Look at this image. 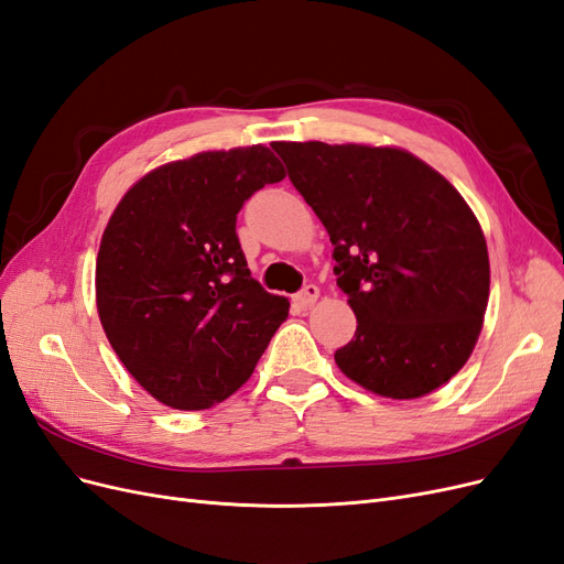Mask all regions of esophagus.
Listing matches in <instances>:
<instances>
[{
    "label": "esophagus",
    "instance_id": "1",
    "mask_svg": "<svg viewBox=\"0 0 564 564\" xmlns=\"http://www.w3.org/2000/svg\"><path fill=\"white\" fill-rule=\"evenodd\" d=\"M317 296H319V289L315 284H305L294 296V303L299 305V308H311V305L317 301Z\"/></svg>",
    "mask_w": 564,
    "mask_h": 564
}]
</instances>
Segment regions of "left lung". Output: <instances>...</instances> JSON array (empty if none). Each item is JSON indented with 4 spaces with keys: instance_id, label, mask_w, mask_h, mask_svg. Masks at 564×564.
<instances>
[{
    "instance_id": "1",
    "label": "left lung",
    "mask_w": 564,
    "mask_h": 564,
    "mask_svg": "<svg viewBox=\"0 0 564 564\" xmlns=\"http://www.w3.org/2000/svg\"><path fill=\"white\" fill-rule=\"evenodd\" d=\"M334 245V275L357 317L334 352L377 395H429L466 365L489 299L480 224L456 187L398 148L272 143Z\"/></svg>"
}]
</instances>
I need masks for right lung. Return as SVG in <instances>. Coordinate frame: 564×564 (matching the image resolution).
Segmentation results:
<instances>
[{
  "label": "right lung",
  "instance_id": "add662e5",
  "mask_svg": "<svg viewBox=\"0 0 564 564\" xmlns=\"http://www.w3.org/2000/svg\"><path fill=\"white\" fill-rule=\"evenodd\" d=\"M284 178L270 148L164 164L117 204L96 259L98 317L152 398L197 412L245 386L289 315L251 278L237 214Z\"/></svg>",
  "mask_w": 564,
  "mask_h": 564
}]
</instances>
